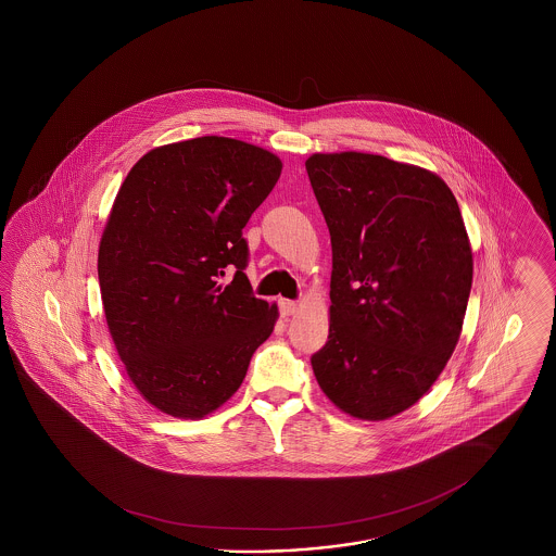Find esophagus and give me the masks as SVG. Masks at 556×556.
I'll return each mask as SVG.
<instances>
[{"mask_svg":"<svg viewBox=\"0 0 556 556\" xmlns=\"http://www.w3.org/2000/svg\"><path fill=\"white\" fill-rule=\"evenodd\" d=\"M279 309L283 316H293L298 312V303L291 302V300H281L279 302Z\"/></svg>","mask_w":556,"mask_h":556,"instance_id":"1","label":"esophagus"}]
</instances>
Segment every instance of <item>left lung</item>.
I'll list each match as a JSON object with an SVG mask.
<instances>
[{
  "instance_id": "8db88e82",
  "label": "left lung",
  "mask_w": 556,
  "mask_h": 556,
  "mask_svg": "<svg viewBox=\"0 0 556 556\" xmlns=\"http://www.w3.org/2000/svg\"><path fill=\"white\" fill-rule=\"evenodd\" d=\"M332 242L330 332L312 369L332 404L388 420L432 388L455 351L472 283L458 203L426 168L379 154H312Z\"/></svg>"
}]
</instances>
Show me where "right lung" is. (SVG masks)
<instances>
[{"label":"right lung","instance_id":"right-lung-1","mask_svg":"<svg viewBox=\"0 0 556 556\" xmlns=\"http://www.w3.org/2000/svg\"><path fill=\"white\" fill-rule=\"evenodd\" d=\"M281 167L254 144L202 136L147 152L119 187L98 254L101 302L130 381L168 416L198 420L228 402L273 332L279 312L253 295L242 228Z\"/></svg>","mask_w":556,"mask_h":556}]
</instances>
